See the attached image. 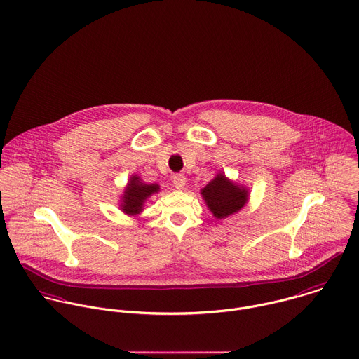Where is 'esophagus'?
<instances>
[{
  "mask_svg": "<svg viewBox=\"0 0 359 359\" xmlns=\"http://www.w3.org/2000/svg\"><path fill=\"white\" fill-rule=\"evenodd\" d=\"M172 184H174V187L177 188V189H184L185 188V185H187V178L182 175V174H177V175H174V178H172Z\"/></svg>",
  "mask_w": 359,
  "mask_h": 359,
  "instance_id": "1",
  "label": "esophagus"
}]
</instances>
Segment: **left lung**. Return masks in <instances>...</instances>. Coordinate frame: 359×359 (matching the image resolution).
<instances>
[{
	"instance_id": "8db88e82",
	"label": "left lung",
	"mask_w": 359,
	"mask_h": 359,
	"mask_svg": "<svg viewBox=\"0 0 359 359\" xmlns=\"http://www.w3.org/2000/svg\"><path fill=\"white\" fill-rule=\"evenodd\" d=\"M201 194L216 219H226L239 212L249 196L246 188L234 184L222 172L217 174Z\"/></svg>"
}]
</instances>
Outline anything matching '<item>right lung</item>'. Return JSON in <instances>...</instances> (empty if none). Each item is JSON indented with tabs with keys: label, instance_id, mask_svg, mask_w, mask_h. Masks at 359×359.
I'll return each mask as SVG.
<instances>
[{
	"label": "right lung",
	"instance_id": "add662e5",
	"mask_svg": "<svg viewBox=\"0 0 359 359\" xmlns=\"http://www.w3.org/2000/svg\"><path fill=\"white\" fill-rule=\"evenodd\" d=\"M158 191L157 184H144L137 175H132L121 199V210L129 216L139 215L143 210L144 201Z\"/></svg>",
	"mask_w": 359,
	"mask_h": 359
}]
</instances>
